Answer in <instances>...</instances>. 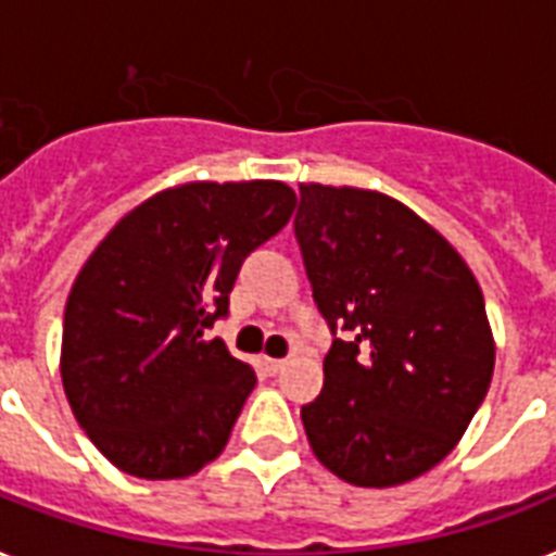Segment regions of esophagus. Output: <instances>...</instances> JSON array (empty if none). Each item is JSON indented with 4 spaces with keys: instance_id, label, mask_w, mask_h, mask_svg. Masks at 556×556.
I'll return each instance as SVG.
<instances>
[{
    "instance_id": "obj_1",
    "label": "esophagus",
    "mask_w": 556,
    "mask_h": 556,
    "mask_svg": "<svg viewBox=\"0 0 556 556\" xmlns=\"http://www.w3.org/2000/svg\"><path fill=\"white\" fill-rule=\"evenodd\" d=\"M262 366H265V371H270V375H277V371L286 369V361H282V357H262Z\"/></svg>"
}]
</instances>
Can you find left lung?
Here are the masks:
<instances>
[{"label": "left lung", "mask_w": 556, "mask_h": 556, "mask_svg": "<svg viewBox=\"0 0 556 556\" xmlns=\"http://www.w3.org/2000/svg\"><path fill=\"white\" fill-rule=\"evenodd\" d=\"M294 233L334 334L323 392L300 413L314 456L357 488L427 473L491 387L482 288L439 230L383 192L300 185Z\"/></svg>", "instance_id": "8db88e82"}]
</instances>
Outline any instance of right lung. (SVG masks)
<instances>
[{"label":"right lung","mask_w":556,"mask_h":556,"mask_svg":"<svg viewBox=\"0 0 556 556\" xmlns=\"http://www.w3.org/2000/svg\"><path fill=\"white\" fill-rule=\"evenodd\" d=\"M294 207L282 181H192L126 213L86 260L65 303L60 375L117 470L185 479L225 450L256 375L204 331Z\"/></svg>","instance_id":"right-lung-1"}]
</instances>
